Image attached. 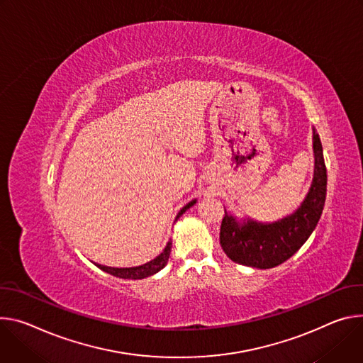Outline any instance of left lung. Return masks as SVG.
Wrapping results in <instances>:
<instances>
[{"label":"left lung","instance_id":"obj_1","mask_svg":"<svg viewBox=\"0 0 363 363\" xmlns=\"http://www.w3.org/2000/svg\"><path fill=\"white\" fill-rule=\"evenodd\" d=\"M314 177L301 206L290 216L274 223L248 220L240 225L225 212L220 226V245L236 264L267 269L293 257L314 230L326 200L328 172L318 135H313Z\"/></svg>","mask_w":363,"mask_h":363}]
</instances>
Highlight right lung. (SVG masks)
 <instances>
[{"label":"right lung","instance_id":"1","mask_svg":"<svg viewBox=\"0 0 363 363\" xmlns=\"http://www.w3.org/2000/svg\"><path fill=\"white\" fill-rule=\"evenodd\" d=\"M196 203V200H191L190 203H187L180 212L179 215L176 216V220L189 209L191 208L193 205ZM170 252H172V240L170 242H167L164 251L161 252L158 257H155L154 259H151L150 262L144 264V265H140V267H133V268H111V267H105V265H96L99 267L102 271L113 275V277H118V278H124V279H141V278H145V277H150L155 272H158L161 268H164L167 261H169V257H170Z\"/></svg>","mask_w":363,"mask_h":363}]
</instances>
